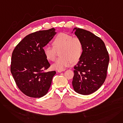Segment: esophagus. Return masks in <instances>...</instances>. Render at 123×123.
<instances>
[{
	"mask_svg": "<svg viewBox=\"0 0 123 123\" xmlns=\"http://www.w3.org/2000/svg\"><path fill=\"white\" fill-rule=\"evenodd\" d=\"M64 71H65V69L61 70H58V71H57V72H59V73H61V72H62Z\"/></svg>",
	"mask_w": 123,
	"mask_h": 123,
	"instance_id": "34e87169",
	"label": "esophagus"
}]
</instances>
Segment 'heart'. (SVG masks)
I'll return each instance as SVG.
<instances>
[{
  "label": "heart",
  "mask_w": 123,
  "mask_h": 123,
  "mask_svg": "<svg viewBox=\"0 0 123 123\" xmlns=\"http://www.w3.org/2000/svg\"><path fill=\"white\" fill-rule=\"evenodd\" d=\"M52 44L53 47H44L43 53L47 60L54 61L57 51L60 50L59 55L61 57L52 65V67L55 70H64L69 66L71 62H78L82 56L83 44L78 37L61 33L56 36Z\"/></svg>",
  "instance_id": "obj_1"
}]
</instances>
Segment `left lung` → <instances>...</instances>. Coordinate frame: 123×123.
Returning <instances> with one entry per match:
<instances>
[{"mask_svg": "<svg viewBox=\"0 0 123 123\" xmlns=\"http://www.w3.org/2000/svg\"><path fill=\"white\" fill-rule=\"evenodd\" d=\"M73 31L82 42L83 52L74 68L72 85L76 92L87 95L96 91L105 82L109 56L100 38L81 28L76 27Z\"/></svg>", "mask_w": 123, "mask_h": 123, "instance_id": "1", "label": "left lung"}]
</instances>
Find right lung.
<instances>
[{
  "label": "right lung",
  "mask_w": 123,
  "mask_h": 123,
  "mask_svg": "<svg viewBox=\"0 0 123 123\" xmlns=\"http://www.w3.org/2000/svg\"><path fill=\"white\" fill-rule=\"evenodd\" d=\"M56 34L51 28L25 36L12 54L11 73L18 88L26 96L40 98L46 95L56 71L45 72L50 64L43 53V47Z\"/></svg>",
  "instance_id": "1"
}]
</instances>
